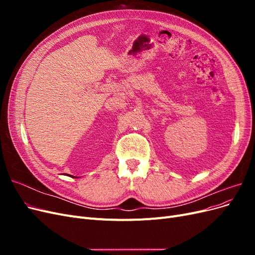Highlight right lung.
<instances>
[{
  "mask_svg": "<svg viewBox=\"0 0 255 255\" xmlns=\"http://www.w3.org/2000/svg\"><path fill=\"white\" fill-rule=\"evenodd\" d=\"M68 175V174H67ZM69 176H70V177H73V179H78V177L79 176H73V175H70V174H69Z\"/></svg>",
  "mask_w": 255,
  "mask_h": 255,
  "instance_id": "obj_1",
  "label": "right lung"
}]
</instances>
